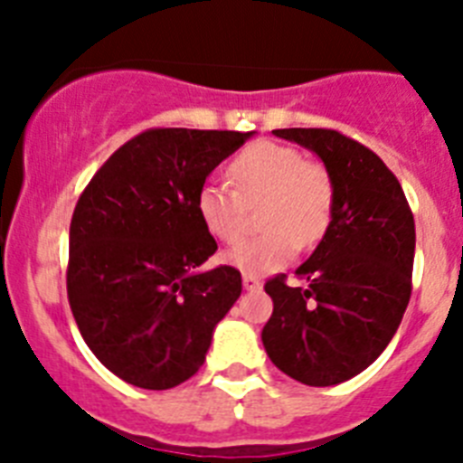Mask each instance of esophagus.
Here are the masks:
<instances>
[{
  "label": "esophagus",
  "instance_id": "34e87169",
  "mask_svg": "<svg viewBox=\"0 0 463 463\" xmlns=\"http://www.w3.org/2000/svg\"><path fill=\"white\" fill-rule=\"evenodd\" d=\"M243 288L248 292H255V289H261V280L255 276H243Z\"/></svg>",
  "mask_w": 463,
  "mask_h": 463
}]
</instances>
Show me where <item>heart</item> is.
<instances>
[{
  "label": "heart",
  "instance_id": "obj_1",
  "mask_svg": "<svg viewBox=\"0 0 463 463\" xmlns=\"http://www.w3.org/2000/svg\"><path fill=\"white\" fill-rule=\"evenodd\" d=\"M233 187L203 183L196 194V213L208 234L222 243H236L248 227V206L261 208L264 234L243 241L224 252L229 267L245 276H269L288 267L301 243L315 245L331 224L334 181L317 162L276 141L245 146L229 165Z\"/></svg>",
  "mask_w": 463,
  "mask_h": 463
}]
</instances>
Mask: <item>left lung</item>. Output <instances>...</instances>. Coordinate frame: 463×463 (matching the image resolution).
I'll use <instances>...</instances> for the list:
<instances>
[{"label": "left lung", "mask_w": 463, "mask_h": 463, "mask_svg": "<svg viewBox=\"0 0 463 463\" xmlns=\"http://www.w3.org/2000/svg\"><path fill=\"white\" fill-rule=\"evenodd\" d=\"M322 159L334 181V213L313 255L264 285L273 315L261 329L269 359L310 387L362 373L383 354L411 301L415 220L396 175L362 143L334 129H276Z\"/></svg>", "instance_id": "left-lung-1"}]
</instances>
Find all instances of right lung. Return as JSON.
Masks as SVG:
<instances>
[{"instance_id":"obj_1","label":"right lung","mask_w":463,"mask_h":463,"mask_svg":"<svg viewBox=\"0 0 463 463\" xmlns=\"http://www.w3.org/2000/svg\"><path fill=\"white\" fill-rule=\"evenodd\" d=\"M255 132L148 129L106 159L69 229L67 294L80 336L110 373L169 390L202 369L213 331L241 297L196 213L211 171Z\"/></svg>"}]
</instances>
